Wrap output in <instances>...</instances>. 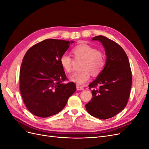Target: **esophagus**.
<instances>
[{
	"label": "esophagus",
	"instance_id": "34e87169",
	"mask_svg": "<svg viewBox=\"0 0 149 149\" xmlns=\"http://www.w3.org/2000/svg\"><path fill=\"white\" fill-rule=\"evenodd\" d=\"M76 88H77L78 90H83L84 89V88L83 86H79L78 84L76 85Z\"/></svg>",
	"mask_w": 149,
	"mask_h": 149
}]
</instances>
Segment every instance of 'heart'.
<instances>
[{
    "label": "heart",
    "instance_id": "obj_1",
    "mask_svg": "<svg viewBox=\"0 0 149 149\" xmlns=\"http://www.w3.org/2000/svg\"><path fill=\"white\" fill-rule=\"evenodd\" d=\"M71 53L76 60H82L80 65L81 70L70 77L71 81L77 84H82L87 82L91 74L94 76L100 74L105 66V56L102 52L87 43H81L74 47ZM60 62L66 73H71L73 63L71 56L63 54L60 58Z\"/></svg>",
    "mask_w": 149,
    "mask_h": 149
}]
</instances>
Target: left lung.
<instances>
[{
    "label": "left lung",
    "instance_id": "8db88e82",
    "mask_svg": "<svg viewBox=\"0 0 149 149\" xmlns=\"http://www.w3.org/2000/svg\"><path fill=\"white\" fill-rule=\"evenodd\" d=\"M105 48L104 68L89 85L93 97L85 105L88 113L100 119H109L123 110L128 102L132 71L125 52L119 44L103 35L93 38Z\"/></svg>",
    "mask_w": 149,
    "mask_h": 149
}]
</instances>
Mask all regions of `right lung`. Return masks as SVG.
I'll return each instance as SVG.
<instances>
[{"mask_svg":"<svg viewBox=\"0 0 149 149\" xmlns=\"http://www.w3.org/2000/svg\"><path fill=\"white\" fill-rule=\"evenodd\" d=\"M73 42L46 39L30 48L20 70V92L28 110L36 116L48 118L66 106L76 91L68 78L60 58Z\"/></svg>","mask_w":149,"mask_h":149,"instance_id":"right-lung-1","label":"right lung"}]
</instances>
